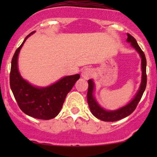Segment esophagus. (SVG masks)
<instances>
[{"instance_id":"34e87169","label":"esophagus","mask_w":157,"mask_h":157,"mask_svg":"<svg viewBox=\"0 0 157 157\" xmlns=\"http://www.w3.org/2000/svg\"><path fill=\"white\" fill-rule=\"evenodd\" d=\"M93 70L90 68H85L83 71L82 72V78L86 79V80H89L93 76Z\"/></svg>"}]
</instances>
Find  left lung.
Instances as JSON below:
<instances>
[{"label": "left lung", "mask_w": 157, "mask_h": 157, "mask_svg": "<svg viewBox=\"0 0 157 157\" xmlns=\"http://www.w3.org/2000/svg\"><path fill=\"white\" fill-rule=\"evenodd\" d=\"M128 42L131 43L132 46L135 49L139 52L140 56L142 57V82L140 86V90L138 91L136 96L127 105L124 106L121 109L117 110V111H108L102 109L100 105L97 104V102L95 100V99L93 97V90H94V82L91 80L88 81L89 82V89H88L87 93V100L89 103V109L91 110V112L95 117H97L99 120H101L105 122H114L117 120H121L122 118H125L126 117L129 116L131 113L134 112V111L136 109L139 102L141 100L142 94L145 91V88L147 85V75H146V58L144 52H142L141 48L140 47L136 39L133 37L130 34L128 33Z\"/></svg>", "instance_id": "left-lung-1"}]
</instances>
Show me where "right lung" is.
Returning <instances> with one entry per match:
<instances>
[{
    "label": "right lung",
    "mask_w": 157,
    "mask_h": 157,
    "mask_svg": "<svg viewBox=\"0 0 157 157\" xmlns=\"http://www.w3.org/2000/svg\"><path fill=\"white\" fill-rule=\"evenodd\" d=\"M34 32L26 36L14 54L10 75V87L17 105L23 112L40 120H51L60 112L66 95L80 76L75 75L65 77L56 83L41 89L34 87L23 80L17 68V57L26 40Z\"/></svg>",
    "instance_id": "1"
}]
</instances>
